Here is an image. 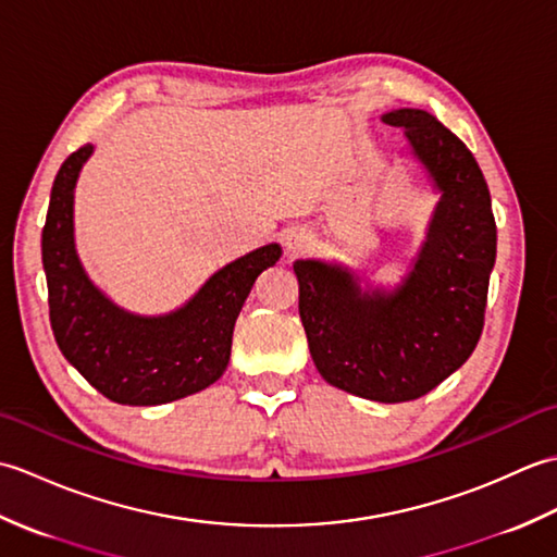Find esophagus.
Instances as JSON below:
<instances>
[{
  "mask_svg": "<svg viewBox=\"0 0 557 557\" xmlns=\"http://www.w3.org/2000/svg\"><path fill=\"white\" fill-rule=\"evenodd\" d=\"M285 246H287L289 253H299V251H304L306 246H309V234H306V232H292V234H287Z\"/></svg>",
  "mask_w": 557,
  "mask_h": 557,
  "instance_id": "34e87169",
  "label": "esophagus"
}]
</instances>
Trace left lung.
Wrapping results in <instances>:
<instances>
[{
    "instance_id": "1",
    "label": "left lung",
    "mask_w": 557,
    "mask_h": 557,
    "mask_svg": "<svg viewBox=\"0 0 557 557\" xmlns=\"http://www.w3.org/2000/svg\"><path fill=\"white\" fill-rule=\"evenodd\" d=\"M441 191L429 234L397 289L361 292L323 260H297L299 315L318 373L363 399H417L476 349L495 263L491 194L471 150L423 110L383 114Z\"/></svg>"
}]
</instances>
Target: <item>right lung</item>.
<instances>
[{
	"mask_svg": "<svg viewBox=\"0 0 557 557\" xmlns=\"http://www.w3.org/2000/svg\"><path fill=\"white\" fill-rule=\"evenodd\" d=\"M92 146L59 168L42 227L50 323L64 359L116 405L150 407L206 389L230 363L236 315L256 277L275 265L280 244L260 246L218 270L168 315H136L88 280L74 244V188Z\"/></svg>",
	"mask_w": 557,
	"mask_h": 557,
	"instance_id": "add662e5",
	"label": "right lung"
}]
</instances>
